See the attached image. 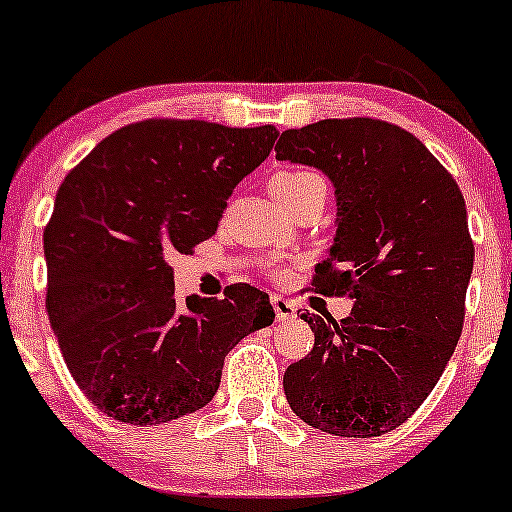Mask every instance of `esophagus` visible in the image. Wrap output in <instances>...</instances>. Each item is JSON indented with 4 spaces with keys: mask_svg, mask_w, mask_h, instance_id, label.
<instances>
[{
    "mask_svg": "<svg viewBox=\"0 0 512 512\" xmlns=\"http://www.w3.org/2000/svg\"><path fill=\"white\" fill-rule=\"evenodd\" d=\"M272 305H274L276 320H279V322L293 320V317H296V305H293L291 301H286L284 296H274L272 298Z\"/></svg>",
    "mask_w": 512,
    "mask_h": 512,
    "instance_id": "esophagus-1",
    "label": "esophagus"
}]
</instances>
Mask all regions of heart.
Wrapping results in <instances>:
<instances>
[{"mask_svg":"<svg viewBox=\"0 0 512 512\" xmlns=\"http://www.w3.org/2000/svg\"><path fill=\"white\" fill-rule=\"evenodd\" d=\"M315 187H322L327 190L325 180L320 175L310 173V170H281L276 173L272 180H269V192L276 202H291V199L305 195V192L315 190Z\"/></svg>","mask_w":512,"mask_h":512,"instance_id":"b5f03b06","label":"heart"}]
</instances>
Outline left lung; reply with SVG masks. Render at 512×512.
<instances>
[{
    "label": "left lung",
    "instance_id": "obj_1",
    "mask_svg": "<svg viewBox=\"0 0 512 512\" xmlns=\"http://www.w3.org/2000/svg\"><path fill=\"white\" fill-rule=\"evenodd\" d=\"M274 151L332 180L337 236L313 286L351 298L339 322L301 315L315 346L286 368V399L325 433L383 436L431 395L462 334L474 267L464 197L414 134L383 120L286 129Z\"/></svg>",
    "mask_w": 512,
    "mask_h": 512
}]
</instances>
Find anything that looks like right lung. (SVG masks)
Masks as SVG:
<instances>
[{"label": "right lung", "instance_id": "add662e5", "mask_svg": "<svg viewBox=\"0 0 512 512\" xmlns=\"http://www.w3.org/2000/svg\"><path fill=\"white\" fill-rule=\"evenodd\" d=\"M276 137L272 125L134 122L64 178L43 233L45 305L69 373L103 414L156 426L202 409L228 351L274 322L250 284L182 301L168 257L214 236Z\"/></svg>", "mask_w": 512, "mask_h": 512}]
</instances>
